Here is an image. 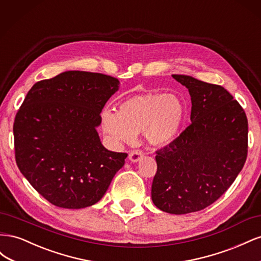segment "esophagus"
Returning a JSON list of instances; mask_svg holds the SVG:
<instances>
[{
	"mask_svg": "<svg viewBox=\"0 0 261 261\" xmlns=\"http://www.w3.org/2000/svg\"><path fill=\"white\" fill-rule=\"evenodd\" d=\"M141 158H143V152L139 151V150H133V151L129 152V155H128L129 161L133 163L138 162Z\"/></svg>",
	"mask_w": 261,
	"mask_h": 261,
	"instance_id": "34e87169",
	"label": "esophagus"
}]
</instances>
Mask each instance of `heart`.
I'll return each instance as SVG.
<instances>
[{
	"label": "heart",
	"instance_id": "heart-1",
	"mask_svg": "<svg viewBox=\"0 0 261 261\" xmlns=\"http://www.w3.org/2000/svg\"><path fill=\"white\" fill-rule=\"evenodd\" d=\"M187 115L184 99L177 93L148 92L121 102L117 111L103 110L101 128L114 144H130L144 133L152 146L167 145L183 127Z\"/></svg>",
	"mask_w": 261,
	"mask_h": 261
}]
</instances>
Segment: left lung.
Returning <instances> with one entry per match:
<instances>
[{
	"label": "left lung",
	"instance_id": "left-lung-1",
	"mask_svg": "<svg viewBox=\"0 0 261 261\" xmlns=\"http://www.w3.org/2000/svg\"><path fill=\"white\" fill-rule=\"evenodd\" d=\"M192 99V124L155 152L151 199L156 208L186 215L210 206L230 187L247 158L248 122L222 86L172 75Z\"/></svg>",
	"mask_w": 261,
	"mask_h": 261
}]
</instances>
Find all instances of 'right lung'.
Wrapping results in <instances>:
<instances>
[{
    "mask_svg": "<svg viewBox=\"0 0 261 261\" xmlns=\"http://www.w3.org/2000/svg\"><path fill=\"white\" fill-rule=\"evenodd\" d=\"M120 87L112 76L68 70L36 83L14 122L15 158L36 191L60 208L97 203L127 153L110 151L97 127Z\"/></svg>",
    "mask_w": 261,
    "mask_h": 261,
    "instance_id": "obj_1",
    "label": "right lung"
}]
</instances>
